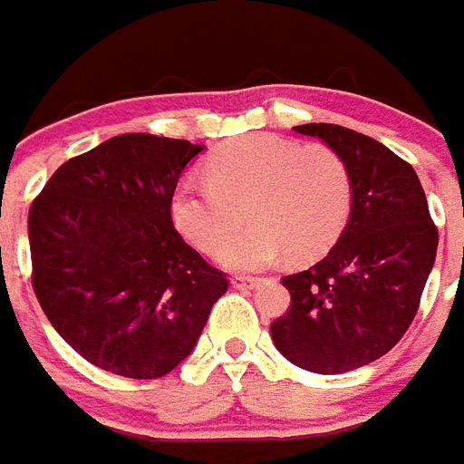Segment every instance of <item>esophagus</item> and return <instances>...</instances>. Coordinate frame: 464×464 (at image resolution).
<instances>
[{
  "label": "esophagus",
  "mask_w": 464,
  "mask_h": 464,
  "mask_svg": "<svg viewBox=\"0 0 464 464\" xmlns=\"http://www.w3.org/2000/svg\"><path fill=\"white\" fill-rule=\"evenodd\" d=\"M255 284H257V279H255V276H246V275H238L231 279L233 289H253Z\"/></svg>",
  "instance_id": "1"
}]
</instances>
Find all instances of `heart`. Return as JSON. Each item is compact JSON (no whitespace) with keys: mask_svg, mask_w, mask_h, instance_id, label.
<instances>
[{"mask_svg":"<svg viewBox=\"0 0 464 464\" xmlns=\"http://www.w3.org/2000/svg\"><path fill=\"white\" fill-rule=\"evenodd\" d=\"M204 170L207 180L175 185L170 218L192 246L214 253L246 210L251 226L217 255L226 269H265L284 255L291 262L317 260L352 214V178L327 147L250 134L221 144Z\"/></svg>","mask_w":464,"mask_h":464,"instance_id":"b5f03b06","label":"heart"}]
</instances>
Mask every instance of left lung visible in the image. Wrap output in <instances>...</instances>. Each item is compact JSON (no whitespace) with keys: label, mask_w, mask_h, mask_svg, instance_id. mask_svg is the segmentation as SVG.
I'll return each mask as SVG.
<instances>
[{"label":"left lung","mask_w":464,"mask_h":464,"mask_svg":"<svg viewBox=\"0 0 464 464\" xmlns=\"http://www.w3.org/2000/svg\"><path fill=\"white\" fill-rule=\"evenodd\" d=\"M344 160L352 214L330 253L284 276L291 308L272 323L284 359L337 375L373 363L402 339L436 262L439 231L414 168L381 141L339 125L294 127Z\"/></svg>","instance_id":"obj_1"}]
</instances>
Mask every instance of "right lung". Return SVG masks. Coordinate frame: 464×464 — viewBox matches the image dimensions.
Masks as SVG:
<instances>
[{
    "mask_svg": "<svg viewBox=\"0 0 464 464\" xmlns=\"http://www.w3.org/2000/svg\"><path fill=\"white\" fill-rule=\"evenodd\" d=\"M204 144L120 134L69 159L28 211L33 291L79 356L151 381L197 346L228 279L175 231L170 197Z\"/></svg>",
    "mask_w": 464,
    "mask_h": 464,
    "instance_id": "1",
    "label": "right lung"
}]
</instances>
